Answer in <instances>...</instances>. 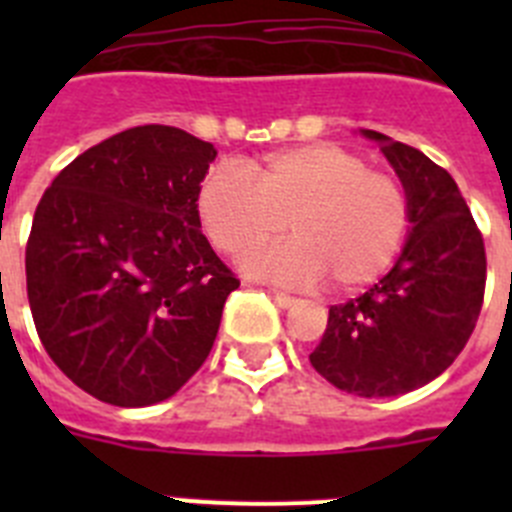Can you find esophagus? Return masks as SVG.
I'll return each instance as SVG.
<instances>
[{"label": "esophagus", "instance_id": "1", "mask_svg": "<svg viewBox=\"0 0 512 512\" xmlns=\"http://www.w3.org/2000/svg\"><path fill=\"white\" fill-rule=\"evenodd\" d=\"M269 295L277 300L279 307H292L297 302V297L287 295V292H282V289H269Z\"/></svg>", "mask_w": 512, "mask_h": 512}]
</instances>
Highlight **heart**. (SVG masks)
Returning <instances> with one entry per match:
<instances>
[{
  "label": "heart",
  "mask_w": 512,
  "mask_h": 512,
  "mask_svg": "<svg viewBox=\"0 0 512 512\" xmlns=\"http://www.w3.org/2000/svg\"><path fill=\"white\" fill-rule=\"evenodd\" d=\"M197 210L207 238L230 256L277 238L289 220L295 238L248 253L243 266L295 287L328 274L341 292L377 282L395 264L410 225L400 179L328 140L284 148L243 171H212Z\"/></svg>",
  "instance_id": "heart-1"
}]
</instances>
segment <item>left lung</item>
I'll return each mask as SVG.
<instances>
[{
	"label": "left lung",
	"mask_w": 512,
	"mask_h": 512,
	"mask_svg": "<svg viewBox=\"0 0 512 512\" xmlns=\"http://www.w3.org/2000/svg\"><path fill=\"white\" fill-rule=\"evenodd\" d=\"M410 202L400 259L369 292L333 305L310 364L333 387L359 397L413 392L454 364L485 300V241L446 169L377 130Z\"/></svg>",
	"instance_id": "8db88e82"
}]
</instances>
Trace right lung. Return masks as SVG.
I'll return each mask as SVG.
<instances>
[{"mask_svg":"<svg viewBox=\"0 0 512 512\" xmlns=\"http://www.w3.org/2000/svg\"><path fill=\"white\" fill-rule=\"evenodd\" d=\"M212 143L140 125L76 156L45 189L25 248L45 351L76 387L146 408L210 354L238 279L202 235Z\"/></svg>","mask_w":512,"mask_h":512,"instance_id":"1","label":"right lung"}]
</instances>
